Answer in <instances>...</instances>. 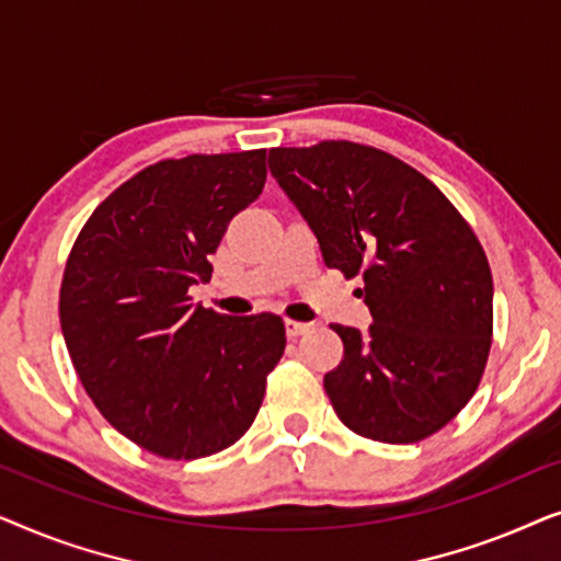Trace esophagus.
Segmentation results:
<instances>
[{"instance_id": "34e87169", "label": "esophagus", "mask_w": 561, "mask_h": 561, "mask_svg": "<svg viewBox=\"0 0 561 561\" xmlns=\"http://www.w3.org/2000/svg\"><path fill=\"white\" fill-rule=\"evenodd\" d=\"M306 332H311V324H306V321H294V319L286 321V334L290 340H296V336H301Z\"/></svg>"}]
</instances>
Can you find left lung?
Returning <instances> with one entry per match:
<instances>
[{
	"instance_id": "left-lung-1",
	"label": "left lung",
	"mask_w": 561,
	"mask_h": 561,
	"mask_svg": "<svg viewBox=\"0 0 561 561\" xmlns=\"http://www.w3.org/2000/svg\"><path fill=\"white\" fill-rule=\"evenodd\" d=\"M267 165L324 265L365 280L367 334L332 327L344 344L324 375L336 416L386 444L436 434L474 396L493 344V275L478 234L426 175L370 145L271 148Z\"/></svg>"
}]
</instances>
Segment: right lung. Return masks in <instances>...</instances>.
<instances>
[{"mask_svg": "<svg viewBox=\"0 0 561 561\" xmlns=\"http://www.w3.org/2000/svg\"><path fill=\"white\" fill-rule=\"evenodd\" d=\"M265 175V150L158 160L96 206L66 260L58 311L76 373L119 434L163 459L240 439L286 350L275 313L225 317L188 296Z\"/></svg>", "mask_w": 561, "mask_h": 561, "instance_id": "1", "label": "right lung"}]
</instances>
